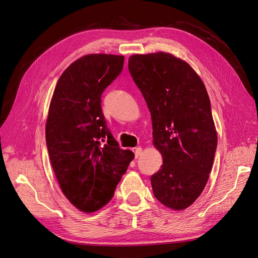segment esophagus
I'll use <instances>...</instances> for the list:
<instances>
[{
	"label": "esophagus",
	"instance_id": "1",
	"mask_svg": "<svg viewBox=\"0 0 258 258\" xmlns=\"http://www.w3.org/2000/svg\"><path fill=\"white\" fill-rule=\"evenodd\" d=\"M142 155V148L141 147H136L135 148V157L139 158Z\"/></svg>",
	"mask_w": 258,
	"mask_h": 258
}]
</instances>
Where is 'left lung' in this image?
I'll return each instance as SVG.
<instances>
[{
  "label": "left lung",
  "mask_w": 258,
  "mask_h": 258,
  "mask_svg": "<svg viewBox=\"0 0 258 258\" xmlns=\"http://www.w3.org/2000/svg\"><path fill=\"white\" fill-rule=\"evenodd\" d=\"M130 73L152 115L154 145L163 157L151 177L154 196L174 210L204 190L218 146L210 99L200 76L169 53L135 54Z\"/></svg>",
  "instance_id": "left-lung-1"
}]
</instances>
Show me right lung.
I'll use <instances>...</instances> for the list:
<instances>
[{
    "label": "right lung",
    "mask_w": 258,
    "mask_h": 258,
    "mask_svg": "<svg viewBox=\"0 0 258 258\" xmlns=\"http://www.w3.org/2000/svg\"><path fill=\"white\" fill-rule=\"evenodd\" d=\"M124 56L89 54L71 63L54 90L46 123L51 165L62 194L90 213L110 202L135 155L106 126L101 95L123 69Z\"/></svg>",
    "instance_id": "add662e5"
}]
</instances>
